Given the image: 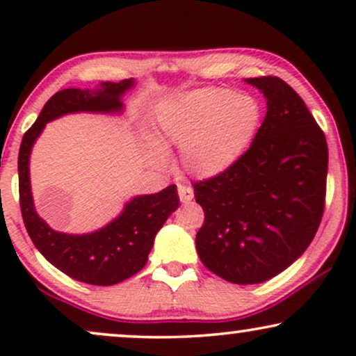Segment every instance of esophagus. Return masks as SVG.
<instances>
[{"label": "esophagus", "instance_id": "esophagus-1", "mask_svg": "<svg viewBox=\"0 0 356 356\" xmlns=\"http://www.w3.org/2000/svg\"><path fill=\"white\" fill-rule=\"evenodd\" d=\"M177 192H179V197H181V202L184 204L191 202L192 197H194V191H192V187L184 186V184H179Z\"/></svg>", "mask_w": 356, "mask_h": 356}]
</instances>
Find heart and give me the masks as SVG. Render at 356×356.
I'll return each mask as SVG.
<instances>
[{
  "mask_svg": "<svg viewBox=\"0 0 356 356\" xmlns=\"http://www.w3.org/2000/svg\"><path fill=\"white\" fill-rule=\"evenodd\" d=\"M259 104L227 88H201L182 93L162 105L157 142L179 147L181 164L195 177L222 174L246 152L259 127ZM150 157L164 164L165 155L152 147Z\"/></svg>",
  "mask_w": 356,
  "mask_h": 356,
  "instance_id": "obj_1",
  "label": "heart"
}]
</instances>
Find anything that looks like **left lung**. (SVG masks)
I'll use <instances>...</instances> for the list:
<instances>
[{
    "mask_svg": "<svg viewBox=\"0 0 356 356\" xmlns=\"http://www.w3.org/2000/svg\"><path fill=\"white\" fill-rule=\"evenodd\" d=\"M266 97L254 140L229 169L194 184L202 264L234 284L271 280L306 251L325 211L328 145L303 99L277 76L246 79Z\"/></svg>",
    "mask_w": 356,
    "mask_h": 356,
    "instance_id": "obj_1",
    "label": "left lung"
}]
</instances>
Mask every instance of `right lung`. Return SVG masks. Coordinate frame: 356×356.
<instances>
[{
    "label": "right lung",
    "instance_id": "right-lung-1",
    "mask_svg": "<svg viewBox=\"0 0 356 356\" xmlns=\"http://www.w3.org/2000/svg\"><path fill=\"white\" fill-rule=\"evenodd\" d=\"M132 79L118 83L104 81L99 88H65L44 104L38 118L23 136L18 154L19 207L31 241L55 268L73 280L95 286H112L137 275L147 264L155 234L179 207L177 187L157 194L137 195L127 202L122 214L90 234H65L51 229L36 214L30 186V154L44 125L53 118L75 112L118 113L122 95L134 87Z\"/></svg>",
    "mask_w": 356,
    "mask_h": 356
}]
</instances>
